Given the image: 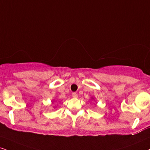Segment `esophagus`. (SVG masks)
I'll return each instance as SVG.
<instances>
[{
	"mask_svg": "<svg viewBox=\"0 0 150 150\" xmlns=\"http://www.w3.org/2000/svg\"><path fill=\"white\" fill-rule=\"evenodd\" d=\"M72 96H73V98H77V93H75V92H73V93H72Z\"/></svg>",
	"mask_w": 150,
	"mask_h": 150,
	"instance_id": "1",
	"label": "esophagus"
}]
</instances>
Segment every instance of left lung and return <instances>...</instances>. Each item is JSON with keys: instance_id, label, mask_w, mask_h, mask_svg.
Segmentation results:
<instances>
[{"instance_id": "obj_1", "label": "left lung", "mask_w": 150, "mask_h": 150, "mask_svg": "<svg viewBox=\"0 0 150 150\" xmlns=\"http://www.w3.org/2000/svg\"><path fill=\"white\" fill-rule=\"evenodd\" d=\"M92 98V100H93V99H94L93 98Z\"/></svg>"}]
</instances>
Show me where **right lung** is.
<instances>
[{
  "label": "right lung",
  "instance_id": "add662e5",
  "mask_svg": "<svg viewBox=\"0 0 150 150\" xmlns=\"http://www.w3.org/2000/svg\"><path fill=\"white\" fill-rule=\"evenodd\" d=\"M54 100H52V104H53V103H54Z\"/></svg>",
  "mask_w": 150,
  "mask_h": 150
}]
</instances>
